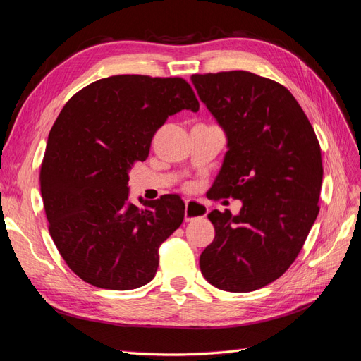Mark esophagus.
Here are the masks:
<instances>
[{
    "mask_svg": "<svg viewBox=\"0 0 361 361\" xmlns=\"http://www.w3.org/2000/svg\"><path fill=\"white\" fill-rule=\"evenodd\" d=\"M209 213V207L201 201L197 200H188L186 201V210H184V219L188 222L198 219V218H204L205 214Z\"/></svg>",
    "mask_w": 361,
    "mask_h": 361,
    "instance_id": "1",
    "label": "esophagus"
}]
</instances>
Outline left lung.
Instances as JSON below:
<instances>
[{
  "label": "left lung",
  "mask_w": 361,
  "mask_h": 361,
  "mask_svg": "<svg viewBox=\"0 0 361 361\" xmlns=\"http://www.w3.org/2000/svg\"><path fill=\"white\" fill-rule=\"evenodd\" d=\"M190 78L228 140L212 197L243 202L238 216L209 214L216 234L200 257L201 272L221 290L252 292L280 278L302 250L319 213L321 147L276 81L246 71Z\"/></svg>",
  "instance_id": "left-lung-1"
}]
</instances>
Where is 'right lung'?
I'll list each match as a JSON object with an SVG mask.
<instances>
[{
	"label": "right lung",
	"mask_w": 361,
	"mask_h": 361,
	"mask_svg": "<svg viewBox=\"0 0 361 361\" xmlns=\"http://www.w3.org/2000/svg\"><path fill=\"white\" fill-rule=\"evenodd\" d=\"M200 110L180 77L113 75L83 87L61 109L40 166L48 230L69 269L110 290L149 283L159 248L184 219L178 195L128 204V171L147 160L171 115Z\"/></svg>",
	"instance_id": "right-lung-1"
}]
</instances>
